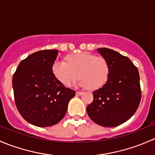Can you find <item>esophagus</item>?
<instances>
[{
    "mask_svg": "<svg viewBox=\"0 0 155 155\" xmlns=\"http://www.w3.org/2000/svg\"><path fill=\"white\" fill-rule=\"evenodd\" d=\"M82 94H83V92H82V91H76V94L77 95V96H80V95H82Z\"/></svg>",
    "mask_w": 155,
    "mask_h": 155,
    "instance_id": "1",
    "label": "esophagus"
}]
</instances>
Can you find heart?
<instances>
[{
	"mask_svg": "<svg viewBox=\"0 0 155 155\" xmlns=\"http://www.w3.org/2000/svg\"><path fill=\"white\" fill-rule=\"evenodd\" d=\"M64 61L55 62L51 70L56 79L65 86H70L78 76L79 85L90 91L97 90L107 82L110 66L102 56L89 52L72 53Z\"/></svg>",
	"mask_w": 155,
	"mask_h": 155,
	"instance_id": "obj_1",
	"label": "heart"
}]
</instances>
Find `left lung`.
<instances>
[{
  "instance_id": "1",
  "label": "left lung",
  "mask_w": 155,
  "mask_h": 155,
  "mask_svg": "<svg viewBox=\"0 0 155 155\" xmlns=\"http://www.w3.org/2000/svg\"><path fill=\"white\" fill-rule=\"evenodd\" d=\"M110 66L107 82L93 92L87 107L91 119L101 126L114 127L131 118L141 101L138 69L126 56L107 48H97Z\"/></svg>"
}]
</instances>
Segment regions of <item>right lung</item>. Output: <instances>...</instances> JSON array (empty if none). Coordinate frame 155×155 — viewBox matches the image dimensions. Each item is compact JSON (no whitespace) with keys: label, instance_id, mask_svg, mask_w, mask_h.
<instances>
[{"label":"right lung","instance_id":"obj_1","mask_svg":"<svg viewBox=\"0 0 155 155\" xmlns=\"http://www.w3.org/2000/svg\"><path fill=\"white\" fill-rule=\"evenodd\" d=\"M58 54V50L46 49L30 54L20 62L12 77L17 109L25 120L40 127L58 123L76 94L53 74L51 67Z\"/></svg>","mask_w":155,"mask_h":155}]
</instances>
